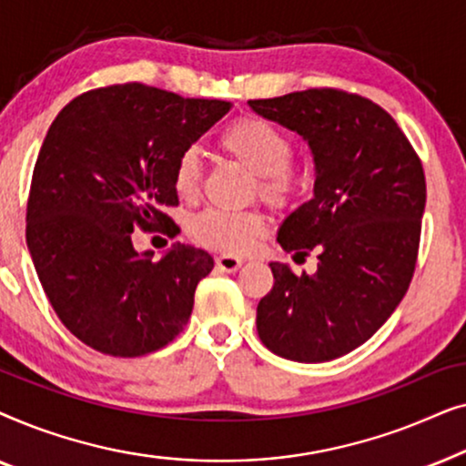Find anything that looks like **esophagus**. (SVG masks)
I'll list each match as a JSON object with an SVG mask.
<instances>
[{
  "label": "esophagus",
  "mask_w": 466,
  "mask_h": 466,
  "mask_svg": "<svg viewBox=\"0 0 466 466\" xmlns=\"http://www.w3.org/2000/svg\"><path fill=\"white\" fill-rule=\"evenodd\" d=\"M241 260L239 257H231V254H220V257H216V265H218V269L227 271V273H235L241 267Z\"/></svg>",
  "instance_id": "34e87169"
}]
</instances>
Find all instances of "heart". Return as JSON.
<instances>
[{
  "instance_id": "obj_1",
  "label": "heart",
  "mask_w": 466,
  "mask_h": 466,
  "mask_svg": "<svg viewBox=\"0 0 466 466\" xmlns=\"http://www.w3.org/2000/svg\"><path fill=\"white\" fill-rule=\"evenodd\" d=\"M222 152L257 176V193L267 203L284 208L301 187V176L292 167V142L282 129L258 116H241L225 127L218 137ZM203 167L199 150L184 148L174 165V190L184 201L201 193ZM190 238L218 252H248L267 233V216L260 209L227 212L208 208L188 220Z\"/></svg>"
}]
</instances>
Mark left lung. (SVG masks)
<instances>
[{"label":"left lung","instance_id":"left-lung-1","mask_svg":"<svg viewBox=\"0 0 466 466\" xmlns=\"http://www.w3.org/2000/svg\"><path fill=\"white\" fill-rule=\"evenodd\" d=\"M297 131L316 165L314 197L278 231L286 252H318L316 273L271 263L257 308L260 341L282 359L324 362L362 346L405 297L426 206L422 161L384 107L339 88L250 99Z\"/></svg>","mask_w":466,"mask_h":466}]
</instances>
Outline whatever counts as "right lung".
I'll return each instance as SVG.
<instances>
[{"mask_svg": "<svg viewBox=\"0 0 466 466\" xmlns=\"http://www.w3.org/2000/svg\"><path fill=\"white\" fill-rule=\"evenodd\" d=\"M228 101L127 82L69 101L50 125L27 199V248L59 320L110 356H144L176 339L214 258L176 244L161 260L131 233L177 227L174 165Z\"/></svg>", "mask_w": 466, "mask_h": 466, "instance_id": "right-lung-1", "label": "right lung"}]
</instances>
